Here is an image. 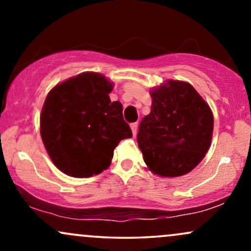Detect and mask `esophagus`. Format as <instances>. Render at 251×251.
Segmentation results:
<instances>
[{
	"label": "esophagus",
	"instance_id": "obj_1",
	"mask_svg": "<svg viewBox=\"0 0 251 251\" xmlns=\"http://www.w3.org/2000/svg\"><path fill=\"white\" fill-rule=\"evenodd\" d=\"M131 129H132V133H133L134 135L137 134V131H138V123L131 124Z\"/></svg>",
	"mask_w": 251,
	"mask_h": 251
}]
</instances>
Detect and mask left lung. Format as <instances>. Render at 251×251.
Instances as JSON below:
<instances>
[{
    "label": "left lung",
    "mask_w": 251,
    "mask_h": 251,
    "mask_svg": "<svg viewBox=\"0 0 251 251\" xmlns=\"http://www.w3.org/2000/svg\"><path fill=\"white\" fill-rule=\"evenodd\" d=\"M151 113L140 122L137 140L149 169L178 177L195 169L211 143V109L188 82L170 80L151 93Z\"/></svg>",
    "instance_id": "8db88e82"
}]
</instances>
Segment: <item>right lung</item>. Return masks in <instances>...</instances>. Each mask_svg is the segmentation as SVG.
<instances>
[{"label":"right lung","mask_w":251,"mask_h":251,"mask_svg":"<svg viewBox=\"0 0 251 251\" xmlns=\"http://www.w3.org/2000/svg\"><path fill=\"white\" fill-rule=\"evenodd\" d=\"M112 83L96 73L80 74L48 93L40 126L45 148L56 168L83 178L106 170L120 140L132 137L123 105L112 102Z\"/></svg>","instance_id":"obj_1"}]
</instances>
